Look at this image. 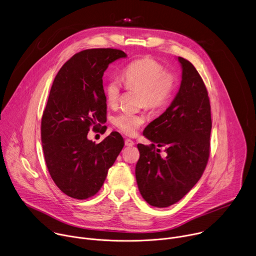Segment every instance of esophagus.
Segmentation results:
<instances>
[{
    "label": "esophagus",
    "mask_w": 256,
    "mask_h": 256,
    "mask_svg": "<svg viewBox=\"0 0 256 256\" xmlns=\"http://www.w3.org/2000/svg\"><path fill=\"white\" fill-rule=\"evenodd\" d=\"M124 144H126V147H132V146H134V140H132L130 138H126Z\"/></svg>",
    "instance_id": "esophagus-1"
}]
</instances>
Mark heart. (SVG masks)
Here are the masks:
<instances>
[{
  "label": "heart",
  "mask_w": 256,
  "mask_h": 256,
  "mask_svg": "<svg viewBox=\"0 0 256 256\" xmlns=\"http://www.w3.org/2000/svg\"><path fill=\"white\" fill-rule=\"evenodd\" d=\"M122 82L128 89L140 92V103L150 109H161L168 104L176 89L177 78L172 72H166L162 64L151 58L136 60L122 72ZM122 85L112 79L105 86L108 105L116 106L120 100ZM144 116L124 112L114 118V124L126 134L134 136L144 124Z\"/></svg>",
  "instance_id": "1"
}]
</instances>
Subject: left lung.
Returning <instances> with one entry per match:
<instances>
[{"instance_id":"obj_1","label":"left lung","mask_w":256,"mask_h":256,"mask_svg":"<svg viewBox=\"0 0 256 256\" xmlns=\"http://www.w3.org/2000/svg\"><path fill=\"white\" fill-rule=\"evenodd\" d=\"M182 68L180 88L144 136L152 144H138L140 159L136 178L142 198L156 208H166L184 198L202 177L210 157V104L206 85L194 64L178 58ZM166 147L162 158L156 146Z\"/></svg>"}]
</instances>
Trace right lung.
Wrapping results in <instances>:
<instances>
[{"mask_svg": "<svg viewBox=\"0 0 256 256\" xmlns=\"http://www.w3.org/2000/svg\"><path fill=\"white\" fill-rule=\"evenodd\" d=\"M126 56L114 48L85 50L72 56L54 80L42 118V149L54 184L72 198L96 194L124 148L118 132L99 144L87 134L106 122L104 72Z\"/></svg>", "mask_w": 256, "mask_h": 256, "instance_id": "obj_1", "label": "right lung"}]
</instances>
